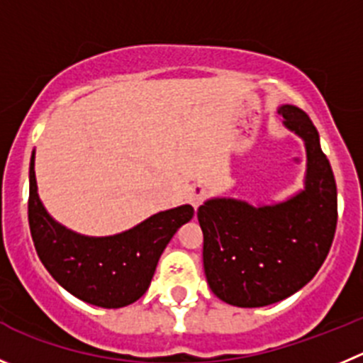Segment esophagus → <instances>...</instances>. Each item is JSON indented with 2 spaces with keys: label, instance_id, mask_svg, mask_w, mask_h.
<instances>
[{
  "label": "esophagus",
  "instance_id": "obj_1",
  "mask_svg": "<svg viewBox=\"0 0 363 363\" xmlns=\"http://www.w3.org/2000/svg\"><path fill=\"white\" fill-rule=\"evenodd\" d=\"M205 198H206L205 185H194V187L191 189V192H189V203H191L194 208H198L199 205H203Z\"/></svg>",
  "mask_w": 363,
  "mask_h": 363
}]
</instances>
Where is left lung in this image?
<instances>
[{
    "instance_id": "1",
    "label": "left lung",
    "mask_w": 363,
    "mask_h": 363,
    "mask_svg": "<svg viewBox=\"0 0 363 363\" xmlns=\"http://www.w3.org/2000/svg\"><path fill=\"white\" fill-rule=\"evenodd\" d=\"M279 113L305 140V191L274 206L210 199L198 208L206 281L217 298L242 308L272 305L305 287L337 230V185L319 133L298 106L283 105Z\"/></svg>"
}]
</instances>
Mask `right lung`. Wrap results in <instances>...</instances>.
Masks as SVG:
<instances>
[{"label": "right lung", "mask_w": 363, "mask_h": 363, "mask_svg": "<svg viewBox=\"0 0 363 363\" xmlns=\"http://www.w3.org/2000/svg\"><path fill=\"white\" fill-rule=\"evenodd\" d=\"M192 216L194 208L184 205L119 235H76L46 213L37 196L33 157L30 162L28 223L37 255L65 291L91 305L121 308L137 301L150 287L162 251Z\"/></svg>", "instance_id": "obj_1"}]
</instances>
